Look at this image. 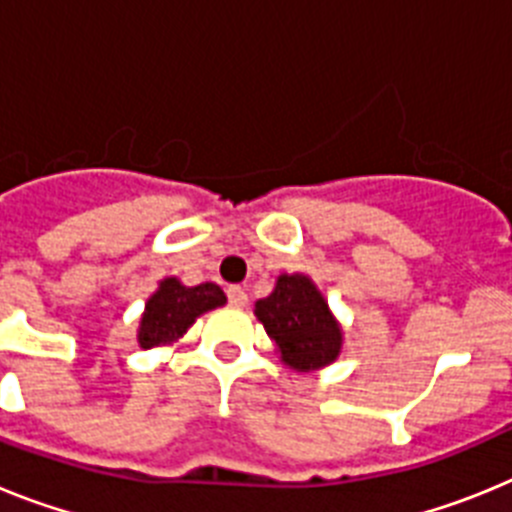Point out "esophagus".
I'll list each match as a JSON object with an SVG mask.
<instances>
[{"label": "esophagus", "instance_id": "34e87169", "mask_svg": "<svg viewBox=\"0 0 512 512\" xmlns=\"http://www.w3.org/2000/svg\"><path fill=\"white\" fill-rule=\"evenodd\" d=\"M228 302L233 307H246L248 305V295L246 289L238 287V284H233V287H228Z\"/></svg>", "mask_w": 512, "mask_h": 512}]
</instances>
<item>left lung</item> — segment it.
Listing matches in <instances>:
<instances>
[{
    "mask_svg": "<svg viewBox=\"0 0 512 512\" xmlns=\"http://www.w3.org/2000/svg\"><path fill=\"white\" fill-rule=\"evenodd\" d=\"M253 312L277 343L279 359L295 372L323 369L341 354V325L305 274H282L274 292L256 302Z\"/></svg>",
    "mask_w": 512,
    "mask_h": 512,
    "instance_id": "1",
    "label": "left lung"
}]
</instances>
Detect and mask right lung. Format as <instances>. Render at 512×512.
Here are the masks:
<instances>
[{
  "instance_id": "obj_1",
  "label": "right lung",
  "mask_w": 512,
  "mask_h": 512,
  "mask_svg": "<svg viewBox=\"0 0 512 512\" xmlns=\"http://www.w3.org/2000/svg\"><path fill=\"white\" fill-rule=\"evenodd\" d=\"M220 305H225V292L217 284L205 282L197 287H184L176 277H166L148 297L146 312L140 318V348L169 346L179 341L192 328L194 320Z\"/></svg>"
}]
</instances>
